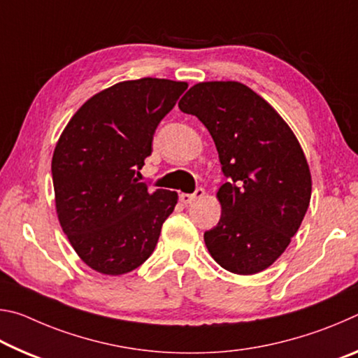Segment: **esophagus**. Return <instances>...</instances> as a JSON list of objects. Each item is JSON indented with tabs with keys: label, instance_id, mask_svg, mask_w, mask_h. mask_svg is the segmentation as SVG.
<instances>
[{
	"label": "esophagus",
	"instance_id": "obj_1",
	"mask_svg": "<svg viewBox=\"0 0 358 358\" xmlns=\"http://www.w3.org/2000/svg\"><path fill=\"white\" fill-rule=\"evenodd\" d=\"M205 196V191L202 189V187H197L196 192L192 194H180V201L183 203H192L199 201V199H202Z\"/></svg>",
	"mask_w": 358,
	"mask_h": 358
}]
</instances>
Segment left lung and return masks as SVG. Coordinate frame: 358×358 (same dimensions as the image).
Returning a JSON list of instances; mask_svg holds the SVG:
<instances>
[{
  "label": "left lung",
  "mask_w": 358,
  "mask_h": 358,
  "mask_svg": "<svg viewBox=\"0 0 358 358\" xmlns=\"http://www.w3.org/2000/svg\"><path fill=\"white\" fill-rule=\"evenodd\" d=\"M216 145L227 178L217 189L221 217L203 234L217 264L259 273L286 251L311 201V172L292 129L262 96L234 82H201L178 102Z\"/></svg>",
  "instance_id": "8db88e82"
}]
</instances>
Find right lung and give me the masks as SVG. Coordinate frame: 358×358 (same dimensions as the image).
Here are the masks:
<instances>
[{
  "mask_svg": "<svg viewBox=\"0 0 358 358\" xmlns=\"http://www.w3.org/2000/svg\"><path fill=\"white\" fill-rule=\"evenodd\" d=\"M186 88L153 77L115 83L85 102L58 138L52 157L58 221L98 273L141 266L177 205V192L150 189L136 173L151 155L157 124Z\"/></svg>",
  "mask_w": 358,
  "mask_h": 358,
  "instance_id": "add662e5",
  "label": "right lung"
}]
</instances>
